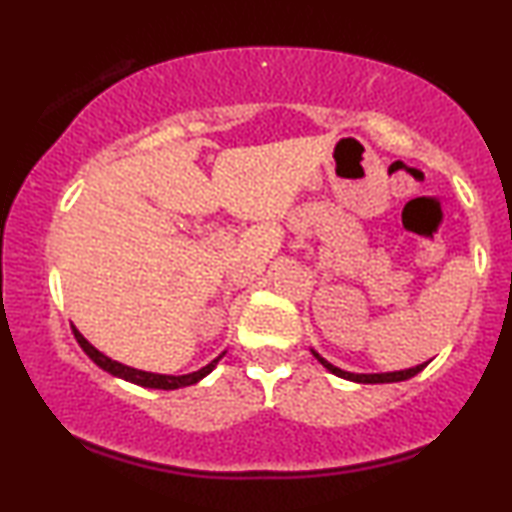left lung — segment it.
<instances>
[{
	"label": "left lung",
	"instance_id": "left-lung-1",
	"mask_svg": "<svg viewBox=\"0 0 512 512\" xmlns=\"http://www.w3.org/2000/svg\"><path fill=\"white\" fill-rule=\"evenodd\" d=\"M311 352H313V357L318 359V362L325 366L329 373H334V376H338V378L352 380V383H364V385H369V383L371 385H378V383H401V380H408V378L417 376V373H420L424 366L429 364V362H424V364L413 366V369L392 371V373H350V371H343V369H338V366H334L331 362H327V359L322 357V355H318V352H315V350H311Z\"/></svg>",
	"mask_w": 512,
	"mask_h": 512
}]
</instances>
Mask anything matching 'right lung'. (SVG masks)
<instances>
[{
	"mask_svg": "<svg viewBox=\"0 0 512 512\" xmlns=\"http://www.w3.org/2000/svg\"><path fill=\"white\" fill-rule=\"evenodd\" d=\"M71 329H74V336H76L78 345H81L85 355H88L92 362L99 366V369H104L106 373H111V376H115V378L127 380V383H134V385H141V387H150V390H178V387H187V385L199 383V380L206 378L208 373L215 369V364H218L220 359L225 357V352H222V355L215 357L211 364L201 366L199 371L185 373V376H167V373H150V371L132 369V366L120 364V362H115V359L106 357L104 352H99L95 345H92L88 338L81 334V331H78L76 327H71Z\"/></svg>",
	"mask_w": 512,
	"mask_h": 512,
	"instance_id": "add662e5",
	"label": "right lung"
}]
</instances>
